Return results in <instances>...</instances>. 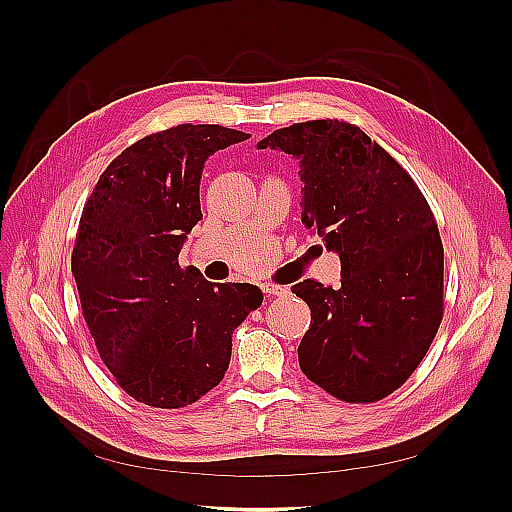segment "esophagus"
I'll use <instances>...</instances> for the list:
<instances>
[{"label":"esophagus","mask_w":512,"mask_h":512,"mask_svg":"<svg viewBox=\"0 0 512 512\" xmlns=\"http://www.w3.org/2000/svg\"><path fill=\"white\" fill-rule=\"evenodd\" d=\"M262 290H265L269 297H284V294L290 292L288 286H277V284H262Z\"/></svg>","instance_id":"obj_1"}]
</instances>
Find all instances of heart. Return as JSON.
Here are the masks:
<instances>
[{
    "label": "heart",
    "instance_id": "b5f03b06",
    "mask_svg": "<svg viewBox=\"0 0 512 512\" xmlns=\"http://www.w3.org/2000/svg\"><path fill=\"white\" fill-rule=\"evenodd\" d=\"M260 269H262V265H258V271H260Z\"/></svg>",
    "mask_w": 512,
    "mask_h": 512
}]
</instances>
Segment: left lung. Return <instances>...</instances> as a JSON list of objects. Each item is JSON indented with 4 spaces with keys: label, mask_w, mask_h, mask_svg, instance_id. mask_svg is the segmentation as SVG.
<instances>
[{
    "label": "left lung",
    "mask_w": 512,
    "mask_h": 512,
    "mask_svg": "<svg viewBox=\"0 0 512 512\" xmlns=\"http://www.w3.org/2000/svg\"><path fill=\"white\" fill-rule=\"evenodd\" d=\"M258 149L299 160L301 222L342 260L337 290L314 280L292 286L312 309L301 371L350 404L391 395L442 320L444 250L425 196L389 151L346 121L294 123Z\"/></svg>",
    "instance_id": "left-lung-1"
}]
</instances>
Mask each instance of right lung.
I'll list each match as a JSON object with an SVG mask.
<instances>
[{
  "label": "right lung",
  "mask_w": 512,
  "mask_h": 512,
  "mask_svg": "<svg viewBox=\"0 0 512 512\" xmlns=\"http://www.w3.org/2000/svg\"><path fill=\"white\" fill-rule=\"evenodd\" d=\"M250 134L183 126L121 151L85 203L72 250L83 316L104 365L136 401L183 408L226 374L232 333L262 303L252 284H213L179 267L203 220L200 175Z\"/></svg>",
  "instance_id": "1"
}]
</instances>
